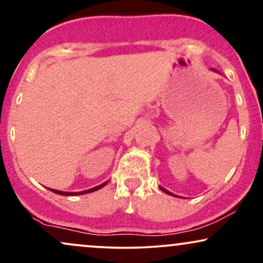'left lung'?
<instances>
[{
    "label": "left lung",
    "mask_w": 263,
    "mask_h": 263,
    "mask_svg": "<svg viewBox=\"0 0 263 263\" xmlns=\"http://www.w3.org/2000/svg\"><path fill=\"white\" fill-rule=\"evenodd\" d=\"M211 70H212V71H215V72H218V74H220V71H218V70H216V69H214V68H212V69H211ZM159 188H160V189H161V191H162V192H164V193H166V194H168V195H172V197H177V195L172 194V193H171V192H168V191H167V189H165L164 187H161V185H159Z\"/></svg>",
    "instance_id": "1"
}]
</instances>
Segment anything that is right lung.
Segmentation results:
<instances>
[{"label":"right lung","instance_id":"1","mask_svg":"<svg viewBox=\"0 0 263 263\" xmlns=\"http://www.w3.org/2000/svg\"><path fill=\"white\" fill-rule=\"evenodd\" d=\"M109 181H105L104 183L97 185V187H93L91 189H87V191H82V192H62V191H57V189H49V191L55 193V194H59V195H68V197H71V195H82V194H87V193H92V192H96L98 191V189H101L104 187L105 184L108 183Z\"/></svg>","mask_w":263,"mask_h":263}]
</instances>
